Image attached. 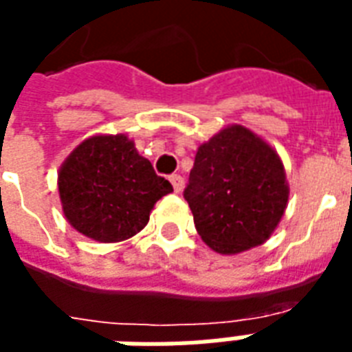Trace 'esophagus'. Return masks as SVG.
<instances>
[{
    "mask_svg": "<svg viewBox=\"0 0 352 352\" xmlns=\"http://www.w3.org/2000/svg\"><path fill=\"white\" fill-rule=\"evenodd\" d=\"M169 181L173 184V190H175V192H181V190H183L184 179L181 175H171L169 177Z\"/></svg>",
    "mask_w": 352,
    "mask_h": 352,
    "instance_id": "1",
    "label": "esophagus"
}]
</instances>
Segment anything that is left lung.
I'll use <instances>...</instances> for the list:
<instances>
[{"instance_id": "1", "label": "left lung", "mask_w": 352, "mask_h": 352, "mask_svg": "<svg viewBox=\"0 0 352 352\" xmlns=\"http://www.w3.org/2000/svg\"><path fill=\"white\" fill-rule=\"evenodd\" d=\"M184 199L214 252L231 256L261 246L287 207L282 158L246 126H226L199 145Z\"/></svg>"}]
</instances>
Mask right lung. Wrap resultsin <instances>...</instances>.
I'll return each instance as SVG.
<instances>
[{
  "instance_id": "right-lung-1",
  "label": "right lung",
  "mask_w": 352,
  "mask_h": 352,
  "mask_svg": "<svg viewBox=\"0 0 352 352\" xmlns=\"http://www.w3.org/2000/svg\"><path fill=\"white\" fill-rule=\"evenodd\" d=\"M57 188L70 226L98 242H121L140 233L155 203L173 192L124 134L83 140L61 164Z\"/></svg>"
}]
</instances>
